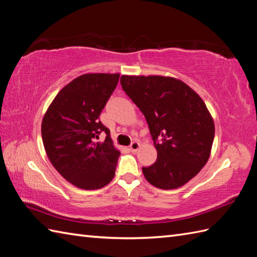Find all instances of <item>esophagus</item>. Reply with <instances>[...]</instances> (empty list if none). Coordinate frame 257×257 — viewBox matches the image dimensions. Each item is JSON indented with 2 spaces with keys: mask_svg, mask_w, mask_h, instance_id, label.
<instances>
[{
  "mask_svg": "<svg viewBox=\"0 0 257 257\" xmlns=\"http://www.w3.org/2000/svg\"><path fill=\"white\" fill-rule=\"evenodd\" d=\"M139 147H140L139 142L138 141H134V142H131L129 149H130L131 152H137V150H138Z\"/></svg>",
  "mask_w": 257,
  "mask_h": 257,
  "instance_id": "obj_1",
  "label": "esophagus"
}]
</instances>
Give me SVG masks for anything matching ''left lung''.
Listing matches in <instances>:
<instances>
[{"label": "left lung", "mask_w": 257, "mask_h": 257, "mask_svg": "<svg viewBox=\"0 0 257 257\" xmlns=\"http://www.w3.org/2000/svg\"><path fill=\"white\" fill-rule=\"evenodd\" d=\"M121 87L146 117L158 159L143 166L146 180L161 189L183 186L210 156L214 123L199 95L168 76L122 75Z\"/></svg>", "instance_id": "left-lung-1"}]
</instances>
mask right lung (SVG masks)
I'll list each match as a JSON object with an SVG mask.
<instances>
[{"instance_id": "obj_1", "label": "right lung", "mask_w": 257, "mask_h": 257, "mask_svg": "<svg viewBox=\"0 0 257 257\" xmlns=\"http://www.w3.org/2000/svg\"><path fill=\"white\" fill-rule=\"evenodd\" d=\"M118 80V73L76 77L57 94L44 116L41 136L47 156L65 180L79 188L98 189L115 176L120 152L98 117ZM103 132L106 138L99 143Z\"/></svg>"}]
</instances>
